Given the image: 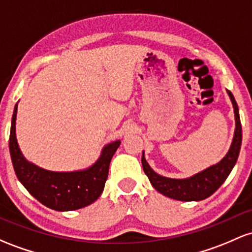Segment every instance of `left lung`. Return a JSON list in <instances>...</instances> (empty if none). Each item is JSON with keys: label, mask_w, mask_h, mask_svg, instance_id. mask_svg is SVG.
<instances>
[{"label": "left lung", "mask_w": 252, "mask_h": 252, "mask_svg": "<svg viewBox=\"0 0 252 252\" xmlns=\"http://www.w3.org/2000/svg\"><path fill=\"white\" fill-rule=\"evenodd\" d=\"M227 94L233 105L236 129H234L233 140H232L228 152L219 162L187 178H168V177L158 175L156 171L149 166L145 158V151L142 152L141 161H142L143 171L157 191L173 200L185 201V202L201 201L213 195L226 181L238 160L240 146H242V124H240L238 105L229 91H227Z\"/></svg>", "instance_id": "left-lung-1"}]
</instances>
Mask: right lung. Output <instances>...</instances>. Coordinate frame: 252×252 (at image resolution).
<instances>
[{
  "instance_id": "obj_1",
  "label": "right lung",
  "mask_w": 252,
  "mask_h": 252,
  "mask_svg": "<svg viewBox=\"0 0 252 252\" xmlns=\"http://www.w3.org/2000/svg\"><path fill=\"white\" fill-rule=\"evenodd\" d=\"M16 113L14 107L9 135L13 167L20 183L34 198L54 211H76L95 202L103 192L113 154L120 147L116 140L105 145L94 164L84 170L60 172L39 167L24 157L16 140Z\"/></svg>"
}]
</instances>
